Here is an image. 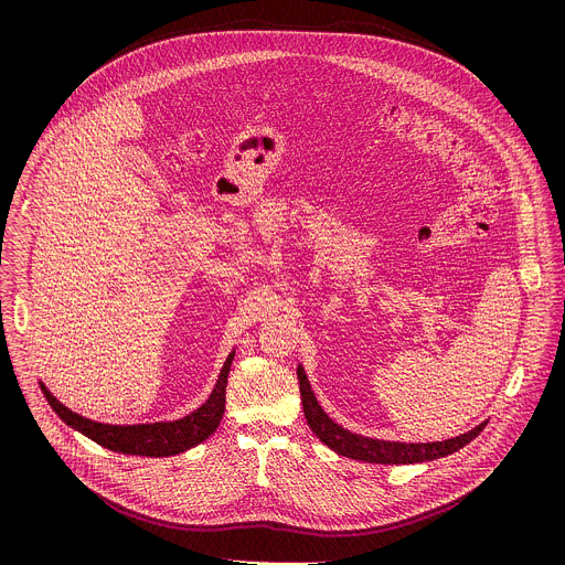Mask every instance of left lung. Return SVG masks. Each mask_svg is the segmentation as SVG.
I'll return each mask as SVG.
<instances>
[{
  "instance_id": "1",
  "label": "left lung",
  "mask_w": 565,
  "mask_h": 565,
  "mask_svg": "<svg viewBox=\"0 0 565 565\" xmlns=\"http://www.w3.org/2000/svg\"><path fill=\"white\" fill-rule=\"evenodd\" d=\"M296 375H298L300 401H302V411H305L309 428L322 440L326 447H330L339 456L351 457V459H362V461H371V463H419V461H430V459L456 454L461 447H466L472 438H477L487 426V422H483L475 430L459 434V436L449 438V440H438V443H390V440H376V438L358 436V434H351L345 428H341L339 424H334L323 413L322 406L316 401V394L311 392V385L307 381L302 366L296 369Z\"/></svg>"
}]
</instances>
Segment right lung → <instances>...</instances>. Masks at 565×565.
<instances>
[{
	"label": "right lung",
	"instance_id": "add662e5",
	"mask_svg": "<svg viewBox=\"0 0 565 565\" xmlns=\"http://www.w3.org/2000/svg\"><path fill=\"white\" fill-rule=\"evenodd\" d=\"M233 358H235V351L228 353L207 403L199 406L184 419L164 422V424L161 422V424H141V426H109V424L90 422L58 403L46 390L44 383H40V387L49 404L53 406L54 413L67 426L82 431L84 436H88L90 440H95L97 445L106 447L109 451L127 454V456H175V454L189 451L190 447L210 438L220 426V419L224 415V404H226V379H228Z\"/></svg>",
	"mask_w": 565,
	"mask_h": 565
}]
</instances>
